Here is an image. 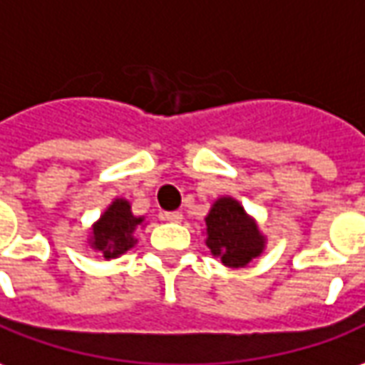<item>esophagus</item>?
Segmentation results:
<instances>
[{
  "mask_svg": "<svg viewBox=\"0 0 365 365\" xmlns=\"http://www.w3.org/2000/svg\"><path fill=\"white\" fill-rule=\"evenodd\" d=\"M165 220H168V222H180L182 220V212H178V210L165 212Z\"/></svg>",
  "mask_w": 365,
  "mask_h": 365,
  "instance_id": "34e87169",
  "label": "esophagus"
}]
</instances>
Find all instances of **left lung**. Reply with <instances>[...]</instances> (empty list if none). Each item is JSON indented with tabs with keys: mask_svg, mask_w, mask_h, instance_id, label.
<instances>
[{
	"mask_svg": "<svg viewBox=\"0 0 365 365\" xmlns=\"http://www.w3.org/2000/svg\"><path fill=\"white\" fill-rule=\"evenodd\" d=\"M207 246L212 256L230 268H245L256 256L262 255L266 238L258 230L252 216L230 197L215 200L207 215Z\"/></svg>",
	"mask_w": 365,
	"mask_h": 365,
	"instance_id": "1",
	"label": "left lung"
}]
</instances>
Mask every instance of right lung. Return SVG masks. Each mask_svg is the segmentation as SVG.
Masks as SVG:
<instances>
[{
  "label": "right lung",
  "instance_id": "obj_1",
  "mask_svg": "<svg viewBox=\"0 0 365 365\" xmlns=\"http://www.w3.org/2000/svg\"><path fill=\"white\" fill-rule=\"evenodd\" d=\"M145 222L143 216L130 212V202L125 198H115L101 218L93 225L89 245L105 260L119 258L137 245L135 230Z\"/></svg>",
  "mask_w": 365,
  "mask_h": 365
}]
</instances>
